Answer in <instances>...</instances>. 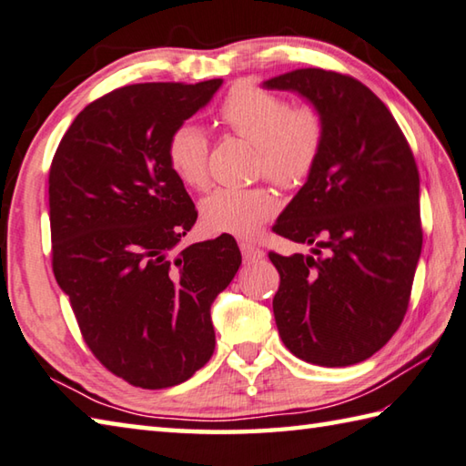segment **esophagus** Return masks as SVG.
I'll return each instance as SVG.
<instances>
[{"mask_svg": "<svg viewBox=\"0 0 466 466\" xmlns=\"http://www.w3.org/2000/svg\"><path fill=\"white\" fill-rule=\"evenodd\" d=\"M240 250H242L244 260H258V258L265 257V252H262V248L257 247L255 242H248V240H242L240 242Z\"/></svg>", "mask_w": 466, "mask_h": 466, "instance_id": "esophagus-1", "label": "esophagus"}]
</instances>
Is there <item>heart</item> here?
I'll list each match as a JSON object with an SVG mask.
<instances>
[{
	"instance_id": "heart-1",
	"label": "heart",
	"mask_w": 466,
	"mask_h": 466,
	"mask_svg": "<svg viewBox=\"0 0 466 466\" xmlns=\"http://www.w3.org/2000/svg\"><path fill=\"white\" fill-rule=\"evenodd\" d=\"M216 120L228 132L255 145V173L281 189H298L319 160L326 140L324 114L316 104L289 106L273 91L252 83L234 86L218 107ZM209 142L196 124H181L167 140V163L177 179L193 189L208 183ZM277 193L268 185L218 187L201 199V222L214 232L247 236L273 218Z\"/></svg>"
}]
</instances>
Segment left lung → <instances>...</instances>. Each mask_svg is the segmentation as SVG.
<instances>
[{
    "label": "left lung",
    "mask_w": 466,
    "mask_h": 466,
    "mask_svg": "<svg viewBox=\"0 0 466 466\" xmlns=\"http://www.w3.org/2000/svg\"><path fill=\"white\" fill-rule=\"evenodd\" d=\"M319 107L326 140L273 232L314 255L268 252L283 344L319 367H349L391 340L410 306L421 252L420 173L387 106L350 75L298 69L268 79Z\"/></svg>",
    "instance_id": "obj_1"
}]
</instances>
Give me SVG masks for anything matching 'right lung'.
Instances as JSON below:
<instances>
[{"label": "right lung", "mask_w": 466, "mask_h": 466, "mask_svg": "<svg viewBox=\"0 0 466 466\" xmlns=\"http://www.w3.org/2000/svg\"><path fill=\"white\" fill-rule=\"evenodd\" d=\"M222 79L137 83L75 117L48 173L53 273L89 350L134 387L187 380L214 354L209 308L238 270L230 234L181 248L198 219L167 140Z\"/></svg>", "instance_id": "obj_1"}]
</instances>
